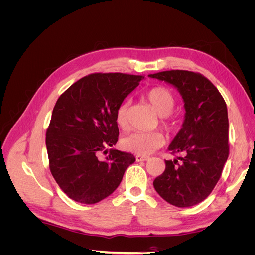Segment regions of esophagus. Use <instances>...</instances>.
<instances>
[{
	"instance_id": "1",
	"label": "esophagus",
	"mask_w": 255,
	"mask_h": 255,
	"mask_svg": "<svg viewBox=\"0 0 255 255\" xmlns=\"http://www.w3.org/2000/svg\"><path fill=\"white\" fill-rule=\"evenodd\" d=\"M150 157L149 156H145V155H136V160L137 161H145L148 160Z\"/></svg>"
}]
</instances>
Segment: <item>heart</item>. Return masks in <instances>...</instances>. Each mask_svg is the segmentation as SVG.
<instances>
[{
  "label": "heart",
  "mask_w": 255,
  "mask_h": 255,
  "mask_svg": "<svg viewBox=\"0 0 255 255\" xmlns=\"http://www.w3.org/2000/svg\"><path fill=\"white\" fill-rule=\"evenodd\" d=\"M156 113L161 116V126L169 134L175 133L180 127L179 118L171 115L176 104V99L173 92L164 86H155L145 92L144 95ZM130 100L125 99L118 105L116 111V123L122 129L128 128V111ZM165 142V137L160 132L152 133H133L121 140L122 148L126 151L132 152L138 155H148L159 149Z\"/></svg>",
  "instance_id": "1"
}]
</instances>
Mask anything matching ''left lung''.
Returning a JSON list of instances; mask_svg holds the SVG:
<instances>
[{
    "mask_svg": "<svg viewBox=\"0 0 255 255\" xmlns=\"http://www.w3.org/2000/svg\"><path fill=\"white\" fill-rule=\"evenodd\" d=\"M150 78L177 88L186 114L169 151L177 159L165 160V171L153 182L158 195L177 207L202 202L218 183L229 156V119L225 99L204 75L169 70Z\"/></svg>",
    "mask_w": 255,
    "mask_h": 255,
    "instance_id": "1",
    "label": "left lung"
}]
</instances>
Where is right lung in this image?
<instances>
[{"mask_svg": "<svg viewBox=\"0 0 255 255\" xmlns=\"http://www.w3.org/2000/svg\"><path fill=\"white\" fill-rule=\"evenodd\" d=\"M143 75L91 73L72 84L54 106L45 134L49 167L58 186L76 202L94 204L113 194L133 154L106 149L118 141V105ZM107 153L104 160L98 157Z\"/></svg>", "mask_w": 255, "mask_h": 255, "instance_id": "obj_1", "label": "right lung"}]
</instances>
